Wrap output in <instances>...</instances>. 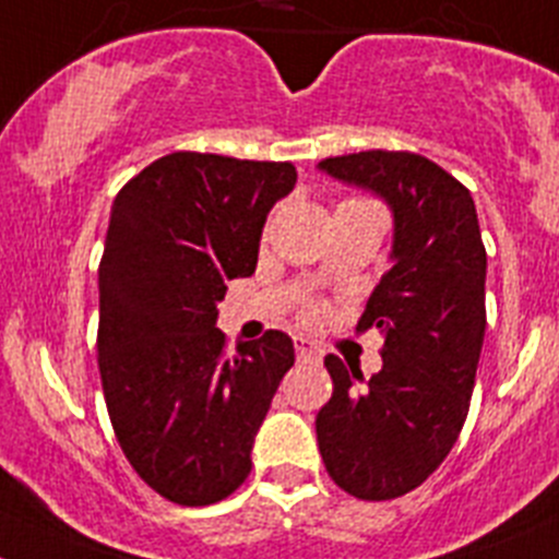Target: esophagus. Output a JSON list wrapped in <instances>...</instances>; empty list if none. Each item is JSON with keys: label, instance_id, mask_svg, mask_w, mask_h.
<instances>
[{"label": "esophagus", "instance_id": "esophagus-1", "mask_svg": "<svg viewBox=\"0 0 559 559\" xmlns=\"http://www.w3.org/2000/svg\"><path fill=\"white\" fill-rule=\"evenodd\" d=\"M295 350L300 361H320L322 350L317 347V342H311L309 336H295Z\"/></svg>", "mask_w": 559, "mask_h": 559}]
</instances>
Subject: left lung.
<instances>
[{
	"instance_id": "8db88e82",
	"label": "left lung",
	"mask_w": 559,
	"mask_h": 559,
	"mask_svg": "<svg viewBox=\"0 0 559 559\" xmlns=\"http://www.w3.org/2000/svg\"><path fill=\"white\" fill-rule=\"evenodd\" d=\"M317 168L389 206V273L358 331L383 336L372 378L328 356L333 397L317 414L328 474L358 499H394L450 455L468 414L485 336V259L472 192L408 151H361Z\"/></svg>"
}]
</instances>
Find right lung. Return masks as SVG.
Masks as SVG:
<instances>
[{"instance_id":"obj_1","label":"right lung","mask_w":559,"mask_h":559,"mask_svg":"<svg viewBox=\"0 0 559 559\" xmlns=\"http://www.w3.org/2000/svg\"><path fill=\"white\" fill-rule=\"evenodd\" d=\"M289 162L176 151L115 198L98 264V372L123 455L159 497L215 504L250 474L255 432L295 364L267 331L226 356L217 304L253 275Z\"/></svg>"}]
</instances>
